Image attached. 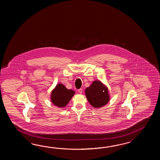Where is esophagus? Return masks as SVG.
I'll list each match as a JSON object with an SVG mask.
<instances>
[{"mask_svg":"<svg viewBox=\"0 0 160 160\" xmlns=\"http://www.w3.org/2000/svg\"><path fill=\"white\" fill-rule=\"evenodd\" d=\"M78 92H79V93H81V94L83 90H82V88H79V89H78Z\"/></svg>","mask_w":160,"mask_h":160,"instance_id":"1","label":"esophagus"}]
</instances>
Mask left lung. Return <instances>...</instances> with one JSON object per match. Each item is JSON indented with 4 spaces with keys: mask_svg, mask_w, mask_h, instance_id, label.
Instances as JSON below:
<instances>
[{
    "mask_svg": "<svg viewBox=\"0 0 160 160\" xmlns=\"http://www.w3.org/2000/svg\"><path fill=\"white\" fill-rule=\"evenodd\" d=\"M85 95L90 104L95 108L106 105L110 99L107 86L99 80H95L85 90Z\"/></svg>",
    "mask_w": 160,
    "mask_h": 160,
    "instance_id": "obj_1",
    "label": "left lung"
}]
</instances>
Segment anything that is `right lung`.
Segmentation results:
<instances>
[{"label": "right lung", "mask_w": 160, "mask_h": 160, "mask_svg": "<svg viewBox=\"0 0 160 160\" xmlns=\"http://www.w3.org/2000/svg\"><path fill=\"white\" fill-rule=\"evenodd\" d=\"M73 90L68 89L62 83H58L51 92L50 100L55 106L60 108H65L75 94Z\"/></svg>", "instance_id": "1"}]
</instances>
